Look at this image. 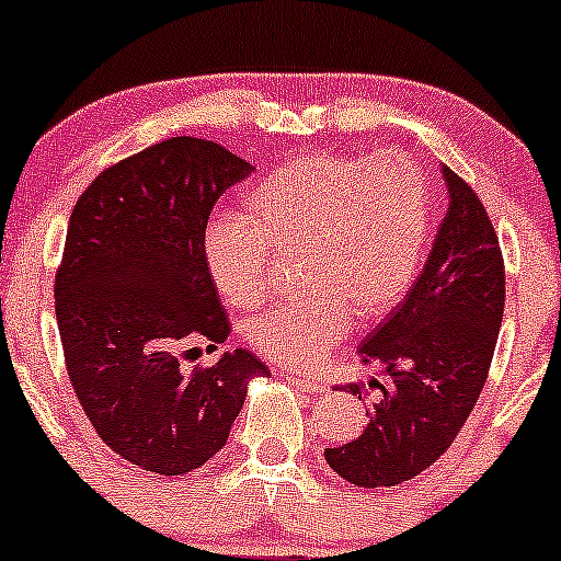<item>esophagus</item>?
Here are the masks:
<instances>
[{"label": "esophagus", "instance_id": "esophagus-1", "mask_svg": "<svg viewBox=\"0 0 561 561\" xmlns=\"http://www.w3.org/2000/svg\"><path fill=\"white\" fill-rule=\"evenodd\" d=\"M288 382L294 385V388L305 390V393H323L327 390V382L323 379H316V377H305V375H291V371H286Z\"/></svg>", "mask_w": 561, "mask_h": 561}]
</instances>
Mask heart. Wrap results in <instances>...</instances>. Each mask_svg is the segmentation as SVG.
Instances as JSON below:
<instances>
[{"label": "heart", "instance_id": "obj_1", "mask_svg": "<svg viewBox=\"0 0 561 561\" xmlns=\"http://www.w3.org/2000/svg\"><path fill=\"white\" fill-rule=\"evenodd\" d=\"M433 195L403 152H307L280 162L245 195V219L219 216L203 232L208 280L249 310L267 294L270 259L297 251V297L245 321L243 342L275 364L310 369L360 321L388 316L423 270Z\"/></svg>", "mask_w": 561, "mask_h": 561}]
</instances>
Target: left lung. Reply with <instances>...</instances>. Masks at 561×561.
Segmentation results:
<instances>
[{
  "label": "left lung",
  "mask_w": 561,
  "mask_h": 561,
  "mask_svg": "<svg viewBox=\"0 0 561 561\" xmlns=\"http://www.w3.org/2000/svg\"><path fill=\"white\" fill-rule=\"evenodd\" d=\"M449 208L407 299L360 342L358 358L382 366V399L358 438L323 451L355 486H396L444 455L490 375L505 305V267L479 195L444 165ZM364 393L360 385H347Z\"/></svg>",
  "instance_id": "left-lung-1"
}]
</instances>
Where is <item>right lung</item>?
<instances>
[{"label": "right lung", "mask_w": 561, "mask_h": 561, "mask_svg": "<svg viewBox=\"0 0 561 561\" xmlns=\"http://www.w3.org/2000/svg\"><path fill=\"white\" fill-rule=\"evenodd\" d=\"M254 168L221 144L176 136L95 176L69 216L56 318L77 401L101 442L141 471L182 476L227 444L251 351L182 371L197 345L230 336L203 264L216 201Z\"/></svg>", "instance_id": "right-lung-1"}]
</instances>
